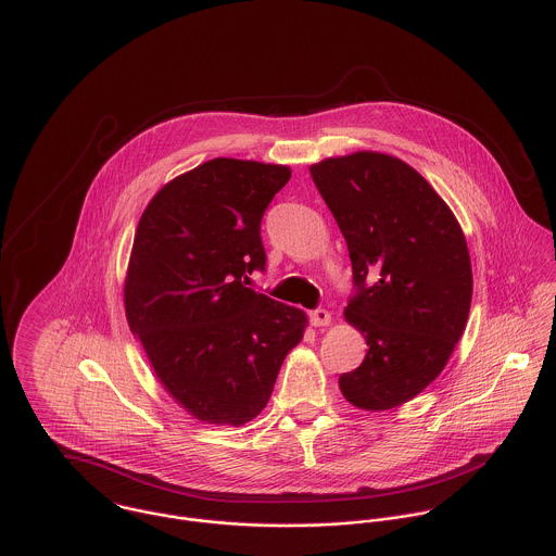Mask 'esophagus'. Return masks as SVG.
<instances>
[{
	"label": "esophagus",
	"instance_id": "obj_1",
	"mask_svg": "<svg viewBox=\"0 0 556 556\" xmlns=\"http://www.w3.org/2000/svg\"><path fill=\"white\" fill-rule=\"evenodd\" d=\"M311 323L315 325V327H327V325H331V315L327 313V311H313L311 313Z\"/></svg>",
	"mask_w": 556,
	"mask_h": 556
}]
</instances>
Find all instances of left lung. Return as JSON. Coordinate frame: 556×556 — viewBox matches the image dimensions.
Wrapping results in <instances>:
<instances>
[{"label":"left lung","instance_id":"8db88e82","mask_svg":"<svg viewBox=\"0 0 556 556\" xmlns=\"http://www.w3.org/2000/svg\"><path fill=\"white\" fill-rule=\"evenodd\" d=\"M311 175L353 265L357 295L344 318L368 344L340 392L364 410L396 408L443 372L465 333L467 239L450 205L396 156L362 150L311 164Z\"/></svg>","mask_w":556,"mask_h":556}]
</instances>
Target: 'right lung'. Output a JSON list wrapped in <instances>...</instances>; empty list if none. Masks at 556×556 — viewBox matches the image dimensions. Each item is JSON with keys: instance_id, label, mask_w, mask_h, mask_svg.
<instances>
[{"instance_id": "add662e5", "label": "right lung", "mask_w": 556, "mask_h": 556, "mask_svg": "<svg viewBox=\"0 0 556 556\" xmlns=\"http://www.w3.org/2000/svg\"><path fill=\"white\" fill-rule=\"evenodd\" d=\"M289 179L287 164L207 160L166 181L137 225L126 318L164 392L201 424L254 419L308 327L245 287L265 267L263 212Z\"/></svg>"}]
</instances>
